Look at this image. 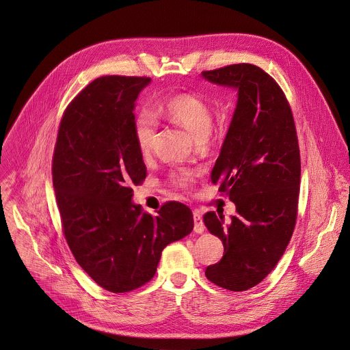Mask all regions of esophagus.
Returning <instances> with one entry per match:
<instances>
[{
    "instance_id": "1",
    "label": "esophagus",
    "mask_w": 350,
    "mask_h": 350,
    "mask_svg": "<svg viewBox=\"0 0 350 350\" xmlns=\"http://www.w3.org/2000/svg\"><path fill=\"white\" fill-rule=\"evenodd\" d=\"M193 222H195V225H193L195 233H203L204 232V224H203V219H202V214L198 210L193 211Z\"/></svg>"
}]
</instances>
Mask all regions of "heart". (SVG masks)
Wrapping results in <instances>:
<instances>
[{
    "label": "heart",
    "mask_w": 350,
    "mask_h": 350,
    "mask_svg": "<svg viewBox=\"0 0 350 350\" xmlns=\"http://www.w3.org/2000/svg\"><path fill=\"white\" fill-rule=\"evenodd\" d=\"M157 117L185 128L196 142L204 140L213 125L211 107L203 98L195 94L169 95L157 103L154 114L148 110H142L135 117V140L144 157L151 154L155 144L158 133ZM195 176L196 172L183 169L172 174V183L178 188L188 189Z\"/></svg>",
    "instance_id": "b5f03b06"
}]
</instances>
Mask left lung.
<instances>
[{
    "mask_svg": "<svg viewBox=\"0 0 350 350\" xmlns=\"http://www.w3.org/2000/svg\"><path fill=\"white\" fill-rule=\"evenodd\" d=\"M210 83L237 91V105L211 172L236 204L230 221L204 214L224 244L222 259L206 269L213 284L243 292L277 266L295 230L300 192V150L289 102L277 81L252 64L202 72Z\"/></svg>",
    "mask_w": 350,
    "mask_h": 350,
    "instance_id": "obj_1",
    "label": "left lung"
}]
</instances>
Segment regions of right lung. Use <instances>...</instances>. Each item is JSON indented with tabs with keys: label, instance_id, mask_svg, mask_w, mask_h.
Listing matches in <instances>:
<instances>
[{
	"label": "right lung",
	"instance_id": "1",
	"mask_svg": "<svg viewBox=\"0 0 350 350\" xmlns=\"http://www.w3.org/2000/svg\"><path fill=\"white\" fill-rule=\"evenodd\" d=\"M150 77L102 76L68 105L53 155V187L66 243L103 289L147 284L163 248L193 229L189 207L167 202L157 215L132 202L147 176L137 148L135 102Z\"/></svg>",
	"mask_w": 350,
	"mask_h": 350
}]
</instances>
